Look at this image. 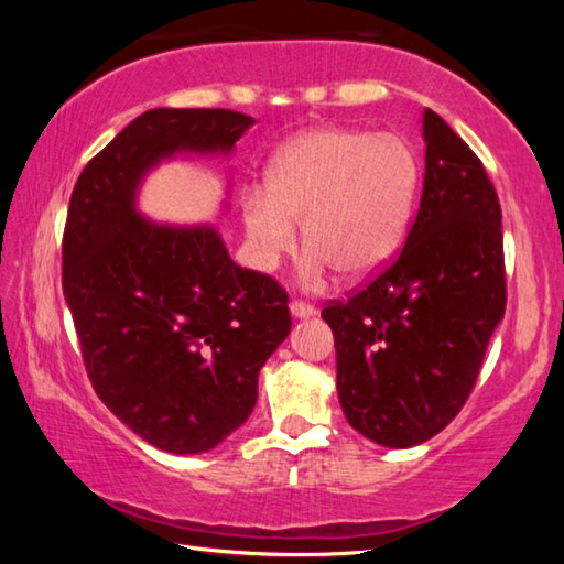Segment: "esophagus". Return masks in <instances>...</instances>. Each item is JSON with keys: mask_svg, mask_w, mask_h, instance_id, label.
<instances>
[{"mask_svg": "<svg viewBox=\"0 0 564 564\" xmlns=\"http://www.w3.org/2000/svg\"><path fill=\"white\" fill-rule=\"evenodd\" d=\"M291 313H293V318H311V316H316V308H313L311 303H305V301H291Z\"/></svg>", "mask_w": 564, "mask_h": 564, "instance_id": "34e87169", "label": "esophagus"}]
</instances>
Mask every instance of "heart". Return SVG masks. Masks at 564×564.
<instances>
[{"label":"heart","mask_w":564,"mask_h":564,"mask_svg":"<svg viewBox=\"0 0 564 564\" xmlns=\"http://www.w3.org/2000/svg\"><path fill=\"white\" fill-rule=\"evenodd\" d=\"M420 164L398 133L313 129L289 141L265 174V191L241 198L253 261L273 269L301 224L303 275L321 283L333 269L368 279L393 259L413 214Z\"/></svg>","instance_id":"obj_1"}]
</instances>
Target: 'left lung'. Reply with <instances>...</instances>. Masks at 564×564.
Returning <instances> with one entry per match:
<instances>
[{
	"label": "left lung",
	"mask_w": 564,
	"mask_h": 564,
	"mask_svg": "<svg viewBox=\"0 0 564 564\" xmlns=\"http://www.w3.org/2000/svg\"><path fill=\"white\" fill-rule=\"evenodd\" d=\"M425 178L403 251L323 308L348 423L386 447L431 441L470 398L505 316L502 212L473 149L423 113Z\"/></svg>",
	"instance_id": "8db88e82"
}]
</instances>
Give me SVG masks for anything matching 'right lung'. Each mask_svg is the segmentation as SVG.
Masks as SVG:
<instances>
[{"mask_svg":"<svg viewBox=\"0 0 564 564\" xmlns=\"http://www.w3.org/2000/svg\"><path fill=\"white\" fill-rule=\"evenodd\" d=\"M253 119L231 109H151L76 178L62 285L94 390L159 451L206 453L241 427L259 370L291 333L289 293L236 265L214 226L137 212L151 169L176 154H231Z\"/></svg>","mask_w":564,"mask_h":564,"instance_id":"1","label":"right lung"}]
</instances>
